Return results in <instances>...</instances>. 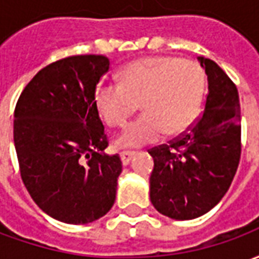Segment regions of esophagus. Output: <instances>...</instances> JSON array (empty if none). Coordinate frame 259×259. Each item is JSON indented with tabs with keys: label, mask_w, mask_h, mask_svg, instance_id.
<instances>
[{
	"label": "esophagus",
	"mask_w": 259,
	"mask_h": 259,
	"mask_svg": "<svg viewBox=\"0 0 259 259\" xmlns=\"http://www.w3.org/2000/svg\"><path fill=\"white\" fill-rule=\"evenodd\" d=\"M136 152L135 151H122L120 152V159H122V163L123 165H129L132 158L135 157Z\"/></svg>",
	"instance_id": "1"
}]
</instances>
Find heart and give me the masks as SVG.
I'll return each mask as SVG.
<instances>
[{
	"label": "heart",
	"mask_w": 259,
	"mask_h": 259,
	"mask_svg": "<svg viewBox=\"0 0 259 259\" xmlns=\"http://www.w3.org/2000/svg\"><path fill=\"white\" fill-rule=\"evenodd\" d=\"M205 89V73L197 62L154 57L127 65L120 83H101L94 101L112 127H124L141 102L144 113L116 141L119 147L137 148L157 143L165 133H187L200 118Z\"/></svg>",
	"instance_id": "heart-1"
}]
</instances>
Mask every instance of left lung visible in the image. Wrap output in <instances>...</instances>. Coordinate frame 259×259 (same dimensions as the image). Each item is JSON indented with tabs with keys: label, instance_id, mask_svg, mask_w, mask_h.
Here are the masks:
<instances>
[{
	"label": "left lung",
	"instance_id": "left-lung-1",
	"mask_svg": "<svg viewBox=\"0 0 259 259\" xmlns=\"http://www.w3.org/2000/svg\"><path fill=\"white\" fill-rule=\"evenodd\" d=\"M208 76L204 112L187 133L154 147L150 198L159 213L176 221L204 215L232 185L241 154L237 87L213 61L198 57Z\"/></svg>",
	"mask_w": 259,
	"mask_h": 259
}]
</instances>
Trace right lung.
Instances as JSON below:
<instances>
[{"label": "right lung", "instance_id": "obj_1", "mask_svg": "<svg viewBox=\"0 0 259 259\" xmlns=\"http://www.w3.org/2000/svg\"><path fill=\"white\" fill-rule=\"evenodd\" d=\"M109 69L104 55H74L42 68L15 108L14 141L22 180L47 215L70 225L104 217L122 172L108 155L94 96Z\"/></svg>", "mask_w": 259, "mask_h": 259}]
</instances>
